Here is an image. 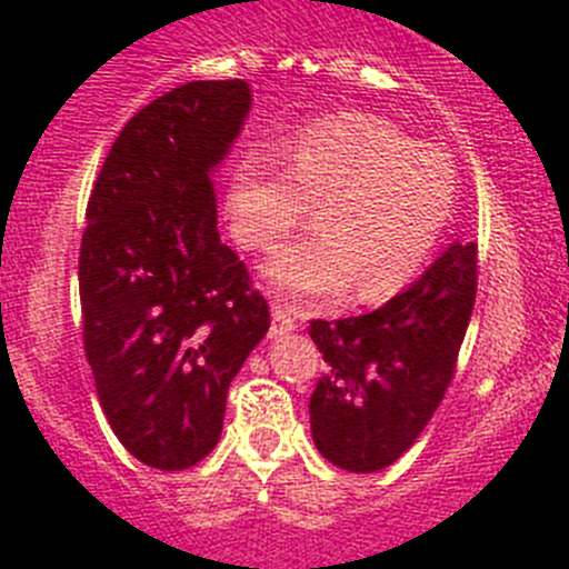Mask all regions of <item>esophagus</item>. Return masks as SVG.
<instances>
[{
  "instance_id": "34e87169",
  "label": "esophagus",
  "mask_w": 569,
  "mask_h": 569,
  "mask_svg": "<svg viewBox=\"0 0 569 569\" xmlns=\"http://www.w3.org/2000/svg\"><path fill=\"white\" fill-rule=\"evenodd\" d=\"M273 320H271V337H282V333H290L298 328V312L292 303H287L284 298H277L273 301Z\"/></svg>"
}]
</instances>
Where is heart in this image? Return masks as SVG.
<instances>
[{
  "label": "heart",
  "mask_w": 569,
  "mask_h": 569,
  "mask_svg": "<svg viewBox=\"0 0 569 569\" xmlns=\"http://www.w3.org/2000/svg\"><path fill=\"white\" fill-rule=\"evenodd\" d=\"M458 172L441 148L416 144L365 114L315 122L290 144L287 167L266 153L236 163L227 219L236 241L271 251L307 219L315 230L268 262L292 296H337L356 284L383 301L413 282L452 219Z\"/></svg>",
  "instance_id": "obj_1"
}]
</instances>
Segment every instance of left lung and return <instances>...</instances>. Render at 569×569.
Segmentation results:
<instances>
[{
  "mask_svg": "<svg viewBox=\"0 0 569 569\" xmlns=\"http://www.w3.org/2000/svg\"><path fill=\"white\" fill-rule=\"evenodd\" d=\"M477 262V243H452L386 307L309 323L326 361L309 397V425L328 462L372 473L421 436L458 367Z\"/></svg>",
  "mask_w": 569,
  "mask_h": 569,
  "instance_id": "left-lung-1",
  "label": "left lung"
}]
</instances>
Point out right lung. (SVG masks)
<instances>
[{
    "label": "right lung",
    "instance_id": "1",
    "mask_svg": "<svg viewBox=\"0 0 569 569\" xmlns=\"http://www.w3.org/2000/svg\"><path fill=\"white\" fill-rule=\"evenodd\" d=\"M249 107L243 79L163 92L126 122L87 202L84 353L114 436L161 471L213 452L232 378L271 326L210 183Z\"/></svg>",
    "mask_w": 569,
    "mask_h": 569
}]
</instances>
